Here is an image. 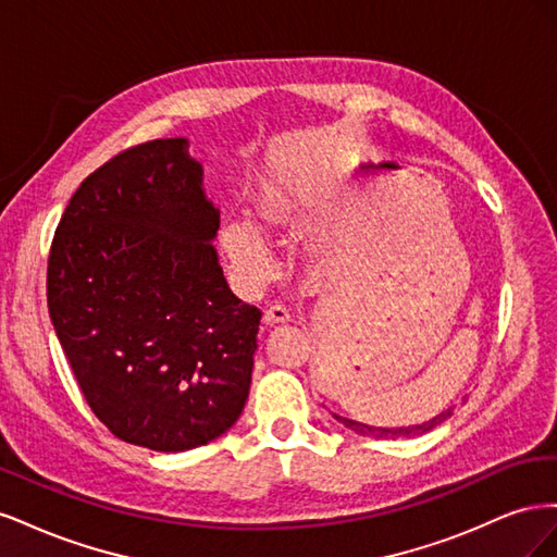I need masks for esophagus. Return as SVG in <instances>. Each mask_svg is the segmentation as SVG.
<instances>
[{"label": "esophagus", "mask_w": 557, "mask_h": 557, "mask_svg": "<svg viewBox=\"0 0 557 557\" xmlns=\"http://www.w3.org/2000/svg\"><path fill=\"white\" fill-rule=\"evenodd\" d=\"M262 320L267 325H276V323H285V320H290V311L285 305H269L264 309Z\"/></svg>", "instance_id": "1"}]
</instances>
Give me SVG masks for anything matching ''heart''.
Instances as JSON below:
<instances>
[{"instance_id":"obj_1","label":"heart","mask_w":557,"mask_h":557,"mask_svg":"<svg viewBox=\"0 0 557 557\" xmlns=\"http://www.w3.org/2000/svg\"><path fill=\"white\" fill-rule=\"evenodd\" d=\"M256 218L264 234H281L288 225V211L278 199H262ZM221 246L232 272L250 288H258L274 274V260L269 256L267 244L248 223H227L221 232Z\"/></svg>"}]
</instances>
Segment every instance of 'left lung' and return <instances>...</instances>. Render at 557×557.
Instances as JSON below:
<instances>
[{
  "label": "left lung",
  "mask_w": 557,
  "mask_h": 557,
  "mask_svg": "<svg viewBox=\"0 0 557 557\" xmlns=\"http://www.w3.org/2000/svg\"><path fill=\"white\" fill-rule=\"evenodd\" d=\"M453 409L434 416L432 420H428V423L423 425H416V428H399V430H385V428H372V425H364V423H356V420H348V418H342V416H334L339 423H344L348 430H352L356 434H362V436H376V440H395V436H416V434H425L430 430H434L436 425H442L446 418H450Z\"/></svg>",
  "instance_id": "obj_1"
}]
</instances>
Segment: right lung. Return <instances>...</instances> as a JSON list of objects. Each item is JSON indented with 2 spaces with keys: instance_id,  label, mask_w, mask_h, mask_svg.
<instances>
[{
  "instance_id": "1",
  "label": "right lung",
  "mask_w": 557,
  "mask_h": 557,
  "mask_svg": "<svg viewBox=\"0 0 557 557\" xmlns=\"http://www.w3.org/2000/svg\"><path fill=\"white\" fill-rule=\"evenodd\" d=\"M218 225L188 139L117 153L60 218L48 313L88 407L127 444L190 450L244 411L262 311L230 290Z\"/></svg>"
}]
</instances>
